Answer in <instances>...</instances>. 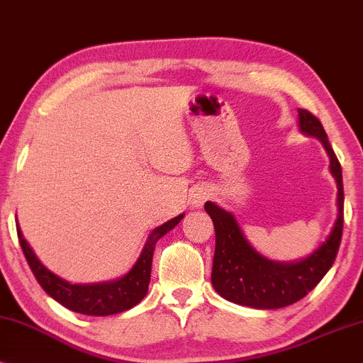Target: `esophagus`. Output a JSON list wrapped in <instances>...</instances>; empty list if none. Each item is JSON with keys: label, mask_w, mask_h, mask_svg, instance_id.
<instances>
[{"label": "esophagus", "mask_w": 363, "mask_h": 363, "mask_svg": "<svg viewBox=\"0 0 363 363\" xmlns=\"http://www.w3.org/2000/svg\"><path fill=\"white\" fill-rule=\"evenodd\" d=\"M192 197V206L194 207H202L204 206V202L209 199V191L206 189V187H199V189L194 191V194L191 196Z\"/></svg>", "instance_id": "esophagus-1"}]
</instances>
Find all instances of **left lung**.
<instances>
[{"mask_svg": "<svg viewBox=\"0 0 363 363\" xmlns=\"http://www.w3.org/2000/svg\"><path fill=\"white\" fill-rule=\"evenodd\" d=\"M298 128L315 136L330 157V172L337 181V216L325 242L301 262H274L250 247L230 212L206 202L216 229V252L212 262V286L227 301L254 308L292 306L307 296L332 267L339 252L344 229V184L339 159L327 139L320 121L311 111L298 109Z\"/></svg>", "mask_w": 363, "mask_h": 363, "instance_id": "obj_1", "label": "left lung"}]
</instances>
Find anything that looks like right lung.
Listing matches in <instances>:
<instances>
[{"instance_id":"1","label":"right lung","mask_w":363,"mask_h":363,"mask_svg":"<svg viewBox=\"0 0 363 363\" xmlns=\"http://www.w3.org/2000/svg\"><path fill=\"white\" fill-rule=\"evenodd\" d=\"M182 217H184V214L174 217V219L167 220L166 224L156 227L149 234L136 264L123 277L118 280H111V282L84 284V286L83 284L66 282V280L57 277L56 274H52L51 270H48L38 260L30 244L24 240L19 225H16V230L24 257H26L30 269L48 296H51L56 302H60L61 306H65L72 312L103 317L129 311V308L138 306L146 297L149 282H151V265L156 242L164 234L174 229L181 222Z\"/></svg>"}]
</instances>
